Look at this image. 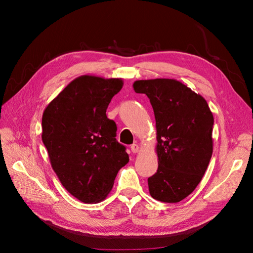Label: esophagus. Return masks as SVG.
Here are the masks:
<instances>
[{
    "mask_svg": "<svg viewBox=\"0 0 253 253\" xmlns=\"http://www.w3.org/2000/svg\"><path fill=\"white\" fill-rule=\"evenodd\" d=\"M131 151H132L133 153H138V152H139V145L136 144V143L132 144V145H131Z\"/></svg>",
    "mask_w": 253,
    "mask_h": 253,
    "instance_id": "1",
    "label": "esophagus"
}]
</instances>
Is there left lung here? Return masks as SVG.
<instances>
[{
    "mask_svg": "<svg viewBox=\"0 0 253 253\" xmlns=\"http://www.w3.org/2000/svg\"><path fill=\"white\" fill-rule=\"evenodd\" d=\"M134 90L150 99L156 120L157 172L148 178L150 194L178 203L193 192L213 152V115L205 98L175 79L138 80Z\"/></svg>",
    "mask_w": 253,
    "mask_h": 253,
    "instance_id": "left-lung-1",
    "label": "left lung"
}]
</instances>
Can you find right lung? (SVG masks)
Here are the masks:
<instances>
[{
  "label": "right lung",
  "mask_w": 253,
  "mask_h": 253,
  "mask_svg": "<svg viewBox=\"0 0 253 253\" xmlns=\"http://www.w3.org/2000/svg\"><path fill=\"white\" fill-rule=\"evenodd\" d=\"M120 78L84 75L73 80L44 110L42 141L63 187L80 202L100 203L118 171L128 163L116 138L115 121L106 117Z\"/></svg>",
  "instance_id": "add662e5"
}]
</instances>
